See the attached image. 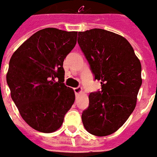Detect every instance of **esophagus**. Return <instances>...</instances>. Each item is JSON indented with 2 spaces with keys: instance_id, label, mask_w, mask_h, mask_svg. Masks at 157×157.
Wrapping results in <instances>:
<instances>
[{
  "instance_id": "1",
  "label": "esophagus",
  "mask_w": 157,
  "mask_h": 157,
  "mask_svg": "<svg viewBox=\"0 0 157 157\" xmlns=\"http://www.w3.org/2000/svg\"><path fill=\"white\" fill-rule=\"evenodd\" d=\"M74 91H75V94L77 96L79 94L82 93V87H76V88H74Z\"/></svg>"
}]
</instances>
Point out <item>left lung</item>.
Segmentation results:
<instances>
[{"label": "left lung", "instance_id": "left-lung-1", "mask_svg": "<svg viewBox=\"0 0 157 157\" xmlns=\"http://www.w3.org/2000/svg\"><path fill=\"white\" fill-rule=\"evenodd\" d=\"M78 44L101 90L89 95L82 116L89 133L105 136L123 126L134 111L141 79V65L125 37L103 29L80 31Z\"/></svg>", "mask_w": 157, "mask_h": 157}]
</instances>
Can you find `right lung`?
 <instances>
[{
    "label": "right lung",
    "mask_w": 157,
    "mask_h": 157,
    "mask_svg": "<svg viewBox=\"0 0 157 157\" xmlns=\"http://www.w3.org/2000/svg\"><path fill=\"white\" fill-rule=\"evenodd\" d=\"M76 37L77 31L42 29L10 58L6 82L11 99L23 120L38 132L57 131L75 101L73 89L63 83V61L75 47Z\"/></svg>",
    "instance_id": "add662e5"
}]
</instances>
